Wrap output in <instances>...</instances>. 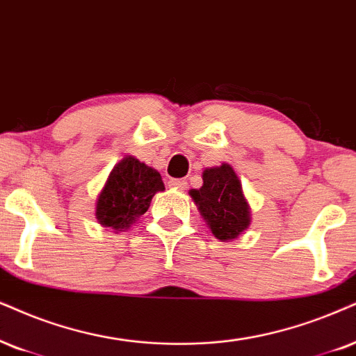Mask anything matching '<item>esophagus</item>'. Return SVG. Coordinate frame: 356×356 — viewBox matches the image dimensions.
<instances>
[{"label": "esophagus", "mask_w": 356, "mask_h": 356, "mask_svg": "<svg viewBox=\"0 0 356 356\" xmlns=\"http://www.w3.org/2000/svg\"><path fill=\"white\" fill-rule=\"evenodd\" d=\"M169 187L179 188V191H186L187 182L184 181V179H170V181H169Z\"/></svg>", "instance_id": "1"}]
</instances>
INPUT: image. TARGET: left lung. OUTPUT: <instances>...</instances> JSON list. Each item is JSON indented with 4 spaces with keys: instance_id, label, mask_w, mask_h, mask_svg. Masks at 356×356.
Wrapping results in <instances>:
<instances>
[{
    "instance_id": "1",
    "label": "left lung",
    "mask_w": 356,
    "mask_h": 356,
    "mask_svg": "<svg viewBox=\"0 0 356 356\" xmlns=\"http://www.w3.org/2000/svg\"><path fill=\"white\" fill-rule=\"evenodd\" d=\"M202 181V187L188 191V195L211 235L220 241L236 240L250 228L251 209L235 169L228 163L207 168Z\"/></svg>"
}]
</instances>
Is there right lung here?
Masks as SVG:
<instances>
[{"label": "right lung", "instance_id": "obj_1", "mask_svg": "<svg viewBox=\"0 0 356 356\" xmlns=\"http://www.w3.org/2000/svg\"><path fill=\"white\" fill-rule=\"evenodd\" d=\"M164 191V182L156 169L134 156L126 154L115 164L105 186L98 193L95 218L103 228L124 232L149 209L152 197Z\"/></svg>", "mask_w": 356, "mask_h": 356}]
</instances>
